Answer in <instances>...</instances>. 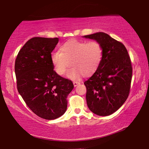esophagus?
Instances as JSON below:
<instances>
[{"label": "esophagus", "mask_w": 149, "mask_h": 149, "mask_svg": "<svg viewBox=\"0 0 149 149\" xmlns=\"http://www.w3.org/2000/svg\"><path fill=\"white\" fill-rule=\"evenodd\" d=\"M73 84H74V87H76L78 85L80 84V82H79V81H73Z\"/></svg>", "instance_id": "1"}]
</instances>
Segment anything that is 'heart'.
<instances>
[{
	"label": "heart",
	"mask_w": 149,
	"mask_h": 149,
	"mask_svg": "<svg viewBox=\"0 0 149 149\" xmlns=\"http://www.w3.org/2000/svg\"><path fill=\"white\" fill-rule=\"evenodd\" d=\"M104 56V49L96 40L87 42L70 40L61 45L60 52H53L51 60L59 75H64L70 66L68 76L78 79L81 75L89 77L96 72Z\"/></svg>",
	"instance_id": "heart-1"
}]
</instances>
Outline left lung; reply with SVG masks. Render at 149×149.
Here are the masks:
<instances>
[{
    "label": "left lung",
    "instance_id": "8db88e82",
    "mask_svg": "<svg viewBox=\"0 0 149 149\" xmlns=\"http://www.w3.org/2000/svg\"><path fill=\"white\" fill-rule=\"evenodd\" d=\"M84 37L100 42L104 49L99 68L84 83L87 106L95 115H110L123 104L129 95L132 77L131 60L124 45L104 32Z\"/></svg>",
    "mask_w": 149,
    "mask_h": 149
}]
</instances>
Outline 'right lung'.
<instances>
[{"label": "right lung", "mask_w": 149, "mask_h": 149, "mask_svg": "<svg viewBox=\"0 0 149 149\" xmlns=\"http://www.w3.org/2000/svg\"><path fill=\"white\" fill-rule=\"evenodd\" d=\"M58 41V38H32L15 62L18 92L34 114L47 120L64 115L67 97L74 88L72 81L54 70L51 56Z\"/></svg>", "instance_id": "1"}]
</instances>
